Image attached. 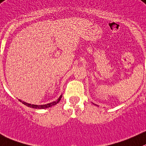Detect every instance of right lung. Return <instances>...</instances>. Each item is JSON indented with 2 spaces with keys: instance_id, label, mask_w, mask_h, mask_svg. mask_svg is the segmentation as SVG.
<instances>
[{
  "instance_id": "add662e5",
  "label": "right lung",
  "mask_w": 146,
  "mask_h": 146,
  "mask_svg": "<svg viewBox=\"0 0 146 146\" xmlns=\"http://www.w3.org/2000/svg\"><path fill=\"white\" fill-rule=\"evenodd\" d=\"M62 95H61V96L59 97V98H58L57 100H56V101H54V102H51V103H48V104H46V105H31V104H29V103H27V102H23V101H21V100H19V101H20V102H21L23 104H24L25 105H26V106L29 107V108H36V109H45V108H50V107L54 106V105H56V104H57L58 102H59V101L61 100V98H62Z\"/></svg>"
}]
</instances>
